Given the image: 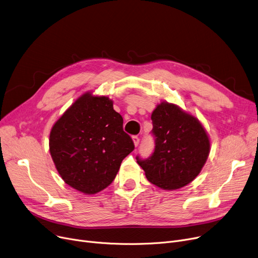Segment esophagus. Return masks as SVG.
I'll return each instance as SVG.
<instances>
[{"mask_svg":"<svg viewBox=\"0 0 258 258\" xmlns=\"http://www.w3.org/2000/svg\"><path fill=\"white\" fill-rule=\"evenodd\" d=\"M132 139H133V142H134V145H135V146H136V147H137V146H138V144H139V138H138V137H137V136H133V137H132Z\"/></svg>","mask_w":258,"mask_h":258,"instance_id":"esophagus-1","label":"esophagus"}]
</instances>
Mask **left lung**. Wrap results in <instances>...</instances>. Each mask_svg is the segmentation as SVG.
<instances>
[{"instance_id": "left-lung-1", "label": "left lung", "mask_w": 258, "mask_h": 258, "mask_svg": "<svg viewBox=\"0 0 258 258\" xmlns=\"http://www.w3.org/2000/svg\"><path fill=\"white\" fill-rule=\"evenodd\" d=\"M156 147L153 156L138 164L146 179L164 190H175L192 182L210 153V138L194 115L167 101L152 113Z\"/></svg>"}]
</instances>
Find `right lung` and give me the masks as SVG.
Listing matches in <instances>:
<instances>
[{"mask_svg":"<svg viewBox=\"0 0 258 258\" xmlns=\"http://www.w3.org/2000/svg\"><path fill=\"white\" fill-rule=\"evenodd\" d=\"M122 125L123 119L106 95H80L50 132V155L63 182L85 195L110 185L122 160L134 151Z\"/></svg>","mask_w":258,"mask_h":258,"instance_id":"add662e5","label":"right lung"}]
</instances>
